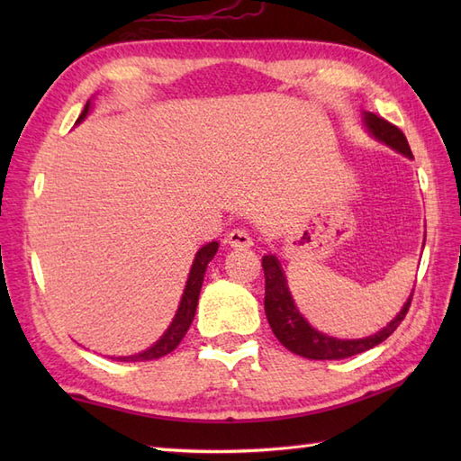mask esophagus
<instances>
[{
  "label": "esophagus",
  "instance_id": "esophagus-1",
  "mask_svg": "<svg viewBox=\"0 0 461 461\" xmlns=\"http://www.w3.org/2000/svg\"><path fill=\"white\" fill-rule=\"evenodd\" d=\"M225 241H228L230 246L236 249H248L253 246V240L246 230H231L228 233V238H225Z\"/></svg>",
  "mask_w": 461,
  "mask_h": 461
}]
</instances>
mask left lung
I'll list each match as a JSON object with an SVG mask.
<instances>
[{
	"label": "left lung",
	"instance_id": "left-lung-1",
	"mask_svg": "<svg viewBox=\"0 0 461 461\" xmlns=\"http://www.w3.org/2000/svg\"><path fill=\"white\" fill-rule=\"evenodd\" d=\"M362 122H365L366 131L375 136L378 142H384L393 150L406 156V158H412V150H410L406 136L398 126L390 124L388 121L380 119V116L372 113H362ZM261 266L263 273H266V303H263V305H266V315L273 335L279 339L283 347L295 352L299 357H305L311 360L348 358L380 345V342L393 335L400 322L404 321L410 301H412V293H410L408 301L404 303V307L400 309L398 315L390 321L384 329L375 332V335L365 339H335L322 335L317 329H312L307 319L301 315L287 287L285 271H283L281 261L276 256H271V253L269 256H263Z\"/></svg>",
	"mask_w": 461,
	"mask_h": 461
}]
</instances>
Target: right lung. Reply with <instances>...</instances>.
Wrapping results in <instances>:
<instances>
[{"label": "right lung", "instance_id": "right-lung-1", "mask_svg": "<svg viewBox=\"0 0 461 461\" xmlns=\"http://www.w3.org/2000/svg\"><path fill=\"white\" fill-rule=\"evenodd\" d=\"M91 106H93V103L86 101L81 116H79V119H77V124H81L86 119V114L91 113ZM218 248H220L218 241H210V243H205L203 248H200L198 253H195L188 281H185V287H184V293H182L178 311H176V315H174V319L170 322V327L166 329L164 335L158 340H156L150 348L139 352V355L116 357V360H122V362L154 360V358H160L164 355H168V352H172L176 347L180 345V340L184 339L185 332H188L192 321H194L195 307H198V299H200V291H202V283H203V276H205V269H208V263L213 259L215 253H218Z\"/></svg>", "mask_w": 461, "mask_h": 461}]
</instances>
